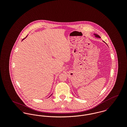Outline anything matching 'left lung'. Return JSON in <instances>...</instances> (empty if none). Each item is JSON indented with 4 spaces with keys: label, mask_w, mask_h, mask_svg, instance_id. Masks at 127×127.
Returning a JSON list of instances; mask_svg holds the SVG:
<instances>
[{
    "label": "left lung",
    "mask_w": 127,
    "mask_h": 127,
    "mask_svg": "<svg viewBox=\"0 0 127 127\" xmlns=\"http://www.w3.org/2000/svg\"><path fill=\"white\" fill-rule=\"evenodd\" d=\"M93 35L95 36V37H97V38H101V37L99 36L98 35H97V34H93Z\"/></svg>",
    "instance_id": "left-lung-1"
}]
</instances>
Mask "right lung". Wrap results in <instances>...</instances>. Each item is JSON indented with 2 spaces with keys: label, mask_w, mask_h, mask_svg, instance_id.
<instances>
[{
  "label": "right lung",
  "mask_w": 127,
  "mask_h": 127,
  "mask_svg": "<svg viewBox=\"0 0 127 127\" xmlns=\"http://www.w3.org/2000/svg\"><path fill=\"white\" fill-rule=\"evenodd\" d=\"M27 36H28V35H27ZM27 36H26V37H25V38H23V39H22V40H23V39H25V38H26V37H27ZM52 94H51V95H50V96H49V97H50V96H51V95H52Z\"/></svg>",
  "instance_id": "obj_1"
}]
</instances>
